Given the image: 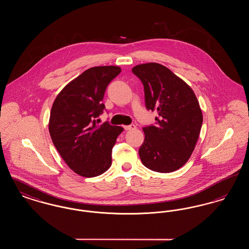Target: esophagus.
I'll return each instance as SVG.
<instances>
[{
    "label": "esophagus",
    "mask_w": 249,
    "mask_h": 249,
    "mask_svg": "<svg viewBox=\"0 0 249 249\" xmlns=\"http://www.w3.org/2000/svg\"><path fill=\"white\" fill-rule=\"evenodd\" d=\"M124 129L127 130H134V129H136V126H135V125H133V124H131V125H127V126H124Z\"/></svg>",
    "instance_id": "obj_1"
}]
</instances>
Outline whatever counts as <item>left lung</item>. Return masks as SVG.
I'll list each match as a JSON object with an SVG mask.
<instances>
[{
    "label": "left lung",
    "mask_w": 249,
    "mask_h": 249,
    "mask_svg": "<svg viewBox=\"0 0 249 249\" xmlns=\"http://www.w3.org/2000/svg\"><path fill=\"white\" fill-rule=\"evenodd\" d=\"M132 72L143 85L145 107L157 110V125L143 127L139 155L146 168L171 173L185 165L200 136L202 113L188 84L156 62L134 66Z\"/></svg>",
    "instance_id": "8db88e82"
}]
</instances>
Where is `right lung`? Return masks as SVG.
Instances as JSON below:
<instances>
[{
  "mask_svg": "<svg viewBox=\"0 0 249 249\" xmlns=\"http://www.w3.org/2000/svg\"><path fill=\"white\" fill-rule=\"evenodd\" d=\"M120 71L119 66L86 70L61 89L51 108L52 142L69 168L84 178L98 177L110 168L112 148L124 130L96 120L106 108L107 86Z\"/></svg>",
  "mask_w": 249,
  "mask_h": 249,
  "instance_id": "right-lung-1",
  "label": "right lung"
}]
</instances>
